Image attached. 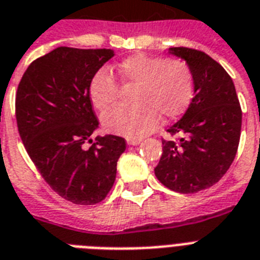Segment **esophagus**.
Returning a JSON list of instances; mask_svg holds the SVG:
<instances>
[{
  "mask_svg": "<svg viewBox=\"0 0 260 260\" xmlns=\"http://www.w3.org/2000/svg\"><path fill=\"white\" fill-rule=\"evenodd\" d=\"M141 142H142V139L141 138H127V145L130 146H137Z\"/></svg>",
  "mask_w": 260,
  "mask_h": 260,
  "instance_id": "esophagus-1",
  "label": "esophagus"
}]
</instances>
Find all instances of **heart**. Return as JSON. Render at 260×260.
Wrapping results in <instances>:
<instances>
[{
  "mask_svg": "<svg viewBox=\"0 0 260 260\" xmlns=\"http://www.w3.org/2000/svg\"><path fill=\"white\" fill-rule=\"evenodd\" d=\"M119 79L135 85L133 105L114 107L104 117L107 132L142 138L155 128L159 115L173 119L188 107L194 95V73L183 59L135 53L117 63ZM119 95V83L105 68L90 78L89 96L96 110H109Z\"/></svg>",
  "mask_w": 260,
  "mask_h": 260,
  "instance_id": "heart-1",
  "label": "heart"
}]
</instances>
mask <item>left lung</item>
<instances>
[{"label": "left lung", "instance_id": "8db88e82", "mask_svg": "<svg viewBox=\"0 0 260 260\" xmlns=\"http://www.w3.org/2000/svg\"><path fill=\"white\" fill-rule=\"evenodd\" d=\"M194 73V98L183 117L166 130L164 151L154 169L173 191L192 194L209 188L227 173L241 139L242 109L231 77L205 51L171 48Z\"/></svg>", "mask_w": 260, "mask_h": 260}]
</instances>
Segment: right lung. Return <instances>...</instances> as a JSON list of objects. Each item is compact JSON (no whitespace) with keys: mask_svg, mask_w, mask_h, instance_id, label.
Returning a JSON list of instances; mask_svg holds the SVG:
<instances>
[{"mask_svg":"<svg viewBox=\"0 0 260 260\" xmlns=\"http://www.w3.org/2000/svg\"><path fill=\"white\" fill-rule=\"evenodd\" d=\"M113 55L110 49L61 46L31 62L17 89V127L30 159L59 197L76 205L106 198L126 150L122 137L91 139L100 122L90 78Z\"/></svg>","mask_w":260,"mask_h":260,"instance_id":"1","label":"right lung"}]
</instances>
